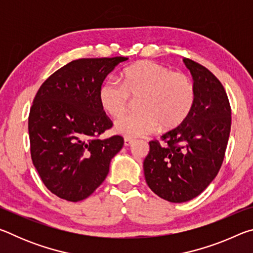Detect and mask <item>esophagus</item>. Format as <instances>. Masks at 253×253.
Listing matches in <instances>:
<instances>
[{
    "mask_svg": "<svg viewBox=\"0 0 253 253\" xmlns=\"http://www.w3.org/2000/svg\"><path fill=\"white\" fill-rule=\"evenodd\" d=\"M135 143V139L132 138H128V137H126L125 139H124V144H125V146H130V145H132Z\"/></svg>",
    "mask_w": 253,
    "mask_h": 253,
    "instance_id": "34e87169",
    "label": "esophagus"
}]
</instances>
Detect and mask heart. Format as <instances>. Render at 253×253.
<instances>
[{
	"label": "heart",
	"instance_id": "b5f03b06",
	"mask_svg": "<svg viewBox=\"0 0 253 253\" xmlns=\"http://www.w3.org/2000/svg\"><path fill=\"white\" fill-rule=\"evenodd\" d=\"M122 84L106 80L98 90L101 109L117 118L125 112L129 97H138L137 113L117 119L115 130L128 138L151 134L158 127L172 130L181 126L193 110L195 84L190 76L173 72L154 61H140L125 68Z\"/></svg>",
	"mask_w": 253,
	"mask_h": 253
}]
</instances>
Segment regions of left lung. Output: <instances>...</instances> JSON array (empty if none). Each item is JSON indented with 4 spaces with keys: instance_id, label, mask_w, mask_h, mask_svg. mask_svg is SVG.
Segmentation results:
<instances>
[{
    "instance_id": "8db88e82",
    "label": "left lung",
    "mask_w": 253,
    "mask_h": 253,
    "mask_svg": "<svg viewBox=\"0 0 253 253\" xmlns=\"http://www.w3.org/2000/svg\"><path fill=\"white\" fill-rule=\"evenodd\" d=\"M194 79L193 110L181 126L149 142L144 161L149 188L169 202L194 199L221 169L231 129V106L224 87L211 71L183 60Z\"/></svg>"
}]
</instances>
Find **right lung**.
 I'll list each match as a JSON object with an SVG mask.
<instances>
[{
  "mask_svg": "<svg viewBox=\"0 0 253 253\" xmlns=\"http://www.w3.org/2000/svg\"><path fill=\"white\" fill-rule=\"evenodd\" d=\"M126 57L74 60L53 72L38 90L29 114L30 152L44 185L60 199L78 202L105 181L122 136L100 139L113 122L98 90Z\"/></svg>",
  "mask_w": 253,
  "mask_h": 253,
  "instance_id": "obj_1",
  "label": "right lung"
}]
</instances>
